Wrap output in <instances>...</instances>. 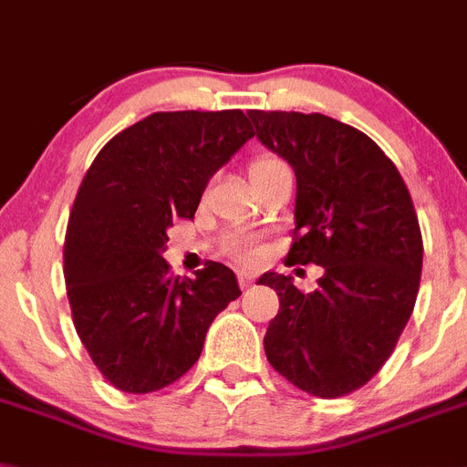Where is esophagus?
Returning a JSON list of instances; mask_svg holds the SVG:
<instances>
[{"mask_svg": "<svg viewBox=\"0 0 467 467\" xmlns=\"http://www.w3.org/2000/svg\"><path fill=\"white\" fill-rule=\"evenodd\" d=\"M254 280H256V273H254V270H240V285H242V287H249Z\"/></svg>", "mask_w": 467, "mask_h": 467, "instance_id": "34e87169", "label": "esophagus"}]
</instances>
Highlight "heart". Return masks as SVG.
I'll return each mask as SVG.
<instances>
[{
	"label": "heart",
	"mask_w": 467,
	"mask_h": 467,
	"mask_svg": "<svg viewBox=\"0 0 467 467\" xmlns=\"http://www.w3.org/2000/svg\"><path fill=\"white\" fill-rule=\"evenodd\" d=\"M270 156H261V159H256L252 163V168L256 166H264V163H268ZM225 252L230 254V256L234 258V261H256L258 256H261V244H258L254 237H249V234H230L225 240Z\"/></svg>",
	"instance_id": "1"
}]
</instances>
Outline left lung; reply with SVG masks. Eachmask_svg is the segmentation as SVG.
Listing matches in <instances>:
<instances>
[{"label": "left lung", "instance_id": "left-lung-1", "mask_svg": "<svg viewBox=\"0 0 467 467\" xmlns=\"http://www.w3.org/2000/svg\"><path fill=\"white\" fill-rule=\"evenodd\" d=\"M261 144L296 175L292 264L323 265L316 292L265 273L280 311L268 363L311 397L358 389L385 366L420 287L422 234L409 187L385 151L323 113L249 111Z\"/></svg>", "mask_w": 467, "mask_h": 467}]
</instances>
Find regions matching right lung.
<instances>
[{"label":"right lung","mask_w":467,"mask_h":467,"mask_svg":"<svg viewBox=\"0 0 467 467\" xmlns=\"http://www.w3.org/2000/svg\"><path fill=\"white\" fill-rule=\"evenodd\" d=\"M233 111H161L104 144L80 182L64 277L80 342L116 389L173 385L202 356L209 325L240 296L227 265L173 277L163 261L175 218H194L211 175L252 140Z\"/></svg>","instance_id":"right-lung-1"}]
</instances>
